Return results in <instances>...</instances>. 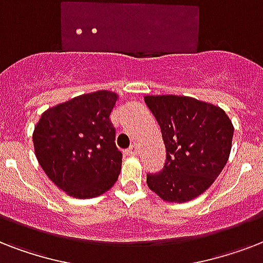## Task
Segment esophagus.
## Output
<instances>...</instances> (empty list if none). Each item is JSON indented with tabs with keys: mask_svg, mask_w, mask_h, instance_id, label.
I'll use <instances>...</instances> for the list:
<instances>
[{
	"mask_svg": "<svg viewBox=\"0 0 263 263\" xmlns=\"http://www.w3.org/2000/svg\"><path fill=\"white\" fill-rule=\"evenodd\" d=\"M125 153H127V156L135 157V156H136V154H138V147H136L135 144H132L131 147L128 148V150H127V152H125Z\"/></svg>",
	"mask_w": 263,
	"mask_h": 263,
	"instance_id": "34e87169",
	"label": "esophagus"
}]
</instances>
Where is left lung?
I'll use <instances>...</instances> for the list:
<instances>
[{"instance_id": "8db88e82", "label": "left lung", "mask_w": 263, "mask_h": 263, "mask_svg": "<svg viewBox=\"0 0 263 263\" xmlns=\"http://www.w3.org/2000/svg\"><path fill=\"white\" fill-rule=\"evenodd\" d=\"M166 148L164 169L147 185L166 202H187L208 190L227 165L233 125L221 107L183 95H147Z\"/></svg>"}]
</instances>
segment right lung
<instances>
[{
  "label": "right lung",
  "instance_id": "obj_1",
  "mask_svg": "<svg viewBox=\"0 0 263 263\" xmlns=\"http://www.w3.org/2000/svg\"><path fill=\"white\" fill-rule=\"evenodd\" d=\"M119 95L95 91L47 109L32 134L35 156L47 177L68 195L88 199L117 181L123 154L110 113Z\"/></svg>",
  "mask_w": 263,
  "mask_h": 263
}]
</instances>
